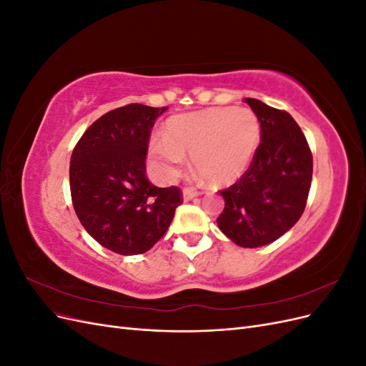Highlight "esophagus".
Here are the masks:
<instances>
[{
	"instance_id": "1",
	"label": "esophagus",
	"mask_w": 366,
	"mask_h": 366,
	"mask_svg": "<svg viewBox=\"0 0 366 366\" xmlns=\"http://www.w3.org/2000/svg\"><path fill=\"white\" fill-rule=\"evenodd\" d=\"M200 194H202V192H200V191H197V189H194V187H184V191H183V198H184L186 202H189V200H192V198L198 197Z\"/></svg>"
}]
</instances>
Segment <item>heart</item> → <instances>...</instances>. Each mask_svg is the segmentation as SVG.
Returning a JSON list of instances; mask_svg holds the SVG:
<instances>
[{"label": "heart", "mask_w": 366, "mask_h": 366, "mask_svg": "<svg viewBox=\"0 0 366 366\" xmlns=\"http://www.w3.org/2000/svg\"><path fill=\"white\" fill-rule=\"evenodd\" d=\"M259 142V122L246 108H209L174 116L164 139H154L151 156L160 175L175 179L191 154L194 168L214 183H230L246 172Z\"/></svg>", "instance_id": "1"}]
</instances>
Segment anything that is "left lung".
I'll list each match as a JSON object with an SVG mask.
<instances>
[{
    "label": "left lung",
    "instance_id": "obj_1",
    "mask_svg": "<svg viewBox=\"0 0 366 366\" xmlns=\"http://www.w3.org/2000/svg\"><path fill=\"white\" fill-rule=\"evenodd\" d=\"M261 142L247 171L219 191L224 209L219 230L241 247H261L282 237L304 214L312 186L313 156L302 129L284 112L247 97Z\"/></svg>",
    "mask_w": 366,
    "mask_h": 366
}]
</instances>
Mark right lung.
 <instances>
[{
    "instance_id": "add662e5",
    "label": "right lung",
    "mask_w": 366,
    "mask_h": 366,
    "mask_svg": "<svg viewBox=\"0 0 366 366\" xmlns=\"http://www.w3.org/2000/svg\"><path fill=\"white\" fill-rule=\"evenodd\" d=\"M164 109L142 104L112 109L90 125L71 154L74 212L99 244L119 254L148 252L183 203L180 187H157L147 177L151 129Z\"/></svg>"
}]
</instances>
